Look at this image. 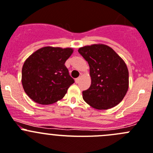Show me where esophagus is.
<instances>
[{"mask_svg": "<svg viewBox=\"0 0 153 153\" xmlns=\"http://www.w3.org/2000/svg\"><path fill=\"white\" fill-rule=\"evenodd\" d=\"M80 79H81V78H75V82H76V83H78V82H79V81H80Z\"/></svg>", "mask_w": 153, "mask_h": 153, "instance_id": "34e87169", "label": "esophagus"}]
</instances>
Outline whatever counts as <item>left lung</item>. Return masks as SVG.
Masks as SVG:
<instances>
[{
    "label": "left lung",
    "mask_w": 153,
    "mask_h": 153,
    "mask_svg": "<svg viewBox=\"0 0 153 153\" xmlns=\"http://www.w3.org/2000/svg\"><path fill=\"white\" fill-rule=\"evenodd\" d=\"M78 53L90 68L91 86L82 92L85 102L97 110L117 105L129 88V71L123 59L104 44L83 46L78 49Z\"/></svg>",
    "instance_id": "obj_1"
}]
</instances>
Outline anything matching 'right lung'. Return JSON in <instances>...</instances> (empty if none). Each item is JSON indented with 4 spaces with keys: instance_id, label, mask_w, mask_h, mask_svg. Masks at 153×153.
Listing matches in <instances>:
<instances>
[{
    "instance_id": "1",
    "label": "right lung",
    "mask_w": 153,
    "mask_h": 153,
    "mask_svg": "<svg viewBox=\"0 0 153 153\" xmlns=\"http://www.w3.org/2000/svg\"><path fill=\"white\" fill-rule=\"evenodd\" d=\"M72 53V48L45 46L27 58L22 68L21 81L30 98L43 105L63 98L75 82L65 65Z\"/></svg>"
}]
</instances>
